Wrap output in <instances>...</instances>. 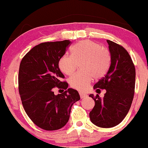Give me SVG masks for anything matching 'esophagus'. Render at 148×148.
Returning <instances> with one entry per match:
<instances>
[{"label":"esophagus","instance_id":"esophagus-1","mask_svg":"<svg viewBox=\"0 0 148 148\" xmlns=\"http://www.w3.org/2000/svg\"><path fill=\"white\" fill-rule=\"evenodd\" d=\"M79 95H80V97H81V99H83V98L87 97V94H86V93H84V92H80Z\"/></svg>","mask_w":148,"mask_h":148}]
</instances>
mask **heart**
Wrapping results in <instances>:
<instances>
[{"label": "heart", "mask_w": 148, "mask_h": 148, "mask_svg": "<svg viewBox=\"0 0 148 148\" xmlns=\"http://www.w3.org/2000/svg\"><path fill=\"white\" fill-rule=\"evenodd\" d=\"M111 54L97 42L83 40L71 48V55H63L58 61L59 68L70 76L80 64L81 71L71 76L70 86L79 91L87 89L93 79L102 78L109 68Z\"/></svg>", "instance_id": "heart-1"}]
</instances>
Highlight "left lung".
Returning <instances> with one entry per match:
<instances>
[{"mask_svg":"<svg viewBox=\"0 0 148 148\" xmlns=\"http://www.w3.org/2000/svg\"><path fill=\"white\" fill-rule=\"evenodd\" d=\"M106 42L111 64L106 75L93 87L97 92L100 89L106 92L103 98L99 95H90L95 104L89 115L96 126L111 128L121 123L130 111L135 90L136 70L126 49L111 40Z\"/></svg>","mask_w":148,"mask_h":148,"instance_id":"8db88e82","label":"left lung"}]
</instances>
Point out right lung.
<instances>
[{
  "label": "right lung",
  "mask_w": 148,
  "mask_h": 148,
  "mask_svg": "<svg viewBox=\"0 0 148 148\" xmlns=\"http://www.w3.org/2000/svg\"><path fill=\"white\" fill-rule=\"evenodd\" d=\"M69 40L44 42L35 46L21 61L18 92L25 113L37 127L53 131L63 127L69 119L71 108L80 99L79 92L61 81L64 76L58 61L70 45ZM66 91L57 96L52 88Z\"/></svg>",
  "instance_id": "obj_1"
}]
</instances>
